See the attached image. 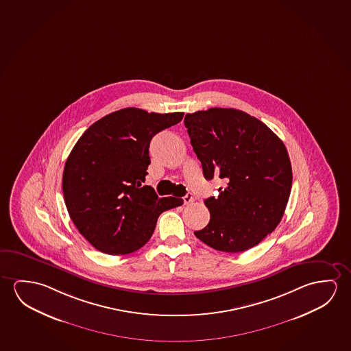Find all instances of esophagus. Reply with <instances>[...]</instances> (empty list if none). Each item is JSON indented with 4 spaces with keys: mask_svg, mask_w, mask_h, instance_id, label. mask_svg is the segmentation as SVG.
Here are the masks:
<instances>
[{
    "mask_svg": "<svg viewBox=\"0 0 351 351\" xmlns=\"http://www.w3.org/2000/svg\"><path fill=\"white\" fill-rule=\"evenodd\" d=\"M182 199H184V204H191V203H193L195 198H193V195H192V193H187V195H184Z\"/></svg>",
    "mask_w": 351,
    "mask_h": 351,
    "instance_id": "esophagus-1",
    "label": "esophagus"
}]
</instances>
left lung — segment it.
Returning <instances> with one entry per match:
<instances>
[{
    "label": "left lung",
    "instance_id": "obj_1",
    "mask_svg": "<svg viewBox=\"0 0 351 351\" xmlns=\"http://www.w3.org/2000/svg\"><path fill=\"white\" fill-rule=\"evenodd\" d=\"M184 126L204 178L227 182L216 198L204 200L210 221L195 237L226 253L253 248L275 231L289 199L293 175L285 143L238 109L186 114Z\"/></svg>",
    "mask_w": 351,
    "mask_h": 351
}]
</instances>
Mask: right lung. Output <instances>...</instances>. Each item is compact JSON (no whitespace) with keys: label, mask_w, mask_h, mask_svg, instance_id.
<instances>
[{"label":"right lung","mask_w":351,"mask_h":351,"mask_svg":"<svg viewBox=\"0 0 351 351\" xmlns=\"http://www.w3.org/2000/svg\"><path fill=\"white\" fill-rule=\"evenodd\" d=\"M184 113L124 108L99 119L82 134L65 162L63 195L71 219L95 248L110 255L146 244L162 211L184 203L159 198L145 186L149 143Z\"/></svg>","instance_id":"obj_1"}]
</instances>
